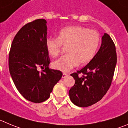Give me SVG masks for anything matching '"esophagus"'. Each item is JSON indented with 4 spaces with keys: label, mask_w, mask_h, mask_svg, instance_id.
<instances>
[{
    "label": "esophagus",
    "mask_w": 128,
    "mask_h": 128,
    "mask_svg": "<svg viewBox=\"0 0 128 128\" xmlns=\"http://www.w3.org/2000/svg\"><path fill=\"white\" fill-rule=\"evenodd\" d=\"M67 76H68V73H66V72H63V74H62V78H64L66 77Z\"/></svg>",
    "instance_id": "34e87169"
}]
</instances>
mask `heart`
Returning a JSON list of instances; mask_svg holds the SVG:
<instances>
[{
	"instance_id": "b5f03b06",
	"label": "heart",
	"mask_w": 128,
	"mask_h": 128,
	"mask_svg": "<svg viewBox=\"0 0 128 128\" xmlns=\"http://www.w3.org/2000/svg\"><path fill=\"white\" fill-rule=\"evenodd\" d=\"M100 41L99 33L81 26H68L60 31L57 38H47L45 46L50 56L60 54L62 45L67 47L66 56L53 63V67L68 72L76 66H84L94 58Z\"/></svg>"
}]
</instances>
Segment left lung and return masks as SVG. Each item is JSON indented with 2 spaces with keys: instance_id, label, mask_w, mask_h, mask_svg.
<instances>
[{
  "instance_id": "8db88e82",
  "label": "left lung",
  "mask_w": 128,
  "mask_h": 128,
  "mask_svg": "<svg viewBox=\"0 0 128 128\" xmlns=\"http://www.w3.org/2000/svg\"><path fill=\"white\" fill-rule=\"evenodd\" d=\"M116 63L114 42L104 33L101 46L91 61L71 74L75 80L69 91L71 102L78 107H86L101 100L110 86Z\"/></svg>"
}]
</instances>
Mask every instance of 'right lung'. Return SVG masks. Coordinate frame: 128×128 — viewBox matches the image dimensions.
Returning a JSON list of instances; mask_svg holds the SVG:
<instances>
[{"instance_id": "right-lung-1", "label": "right lung", "mask_w": 128, "mask_h": 128, "mask_svg": "<svg viewBox=\"0 0 128 128\" xmlns=\"http://www.w3.org/2000/svg\"><path fill=\"white\" fill-rule=\"evenodd\" d=\"M47 27L45 20L27 23L16 34L9 55V68L13 82L24 98L34 103L48 99L62 72L50 70L45 46ZM45 68L40 73L37 68Z\"/></svg>"}]
</instances>
